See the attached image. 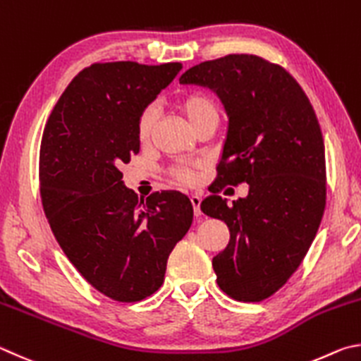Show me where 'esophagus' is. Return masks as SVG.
Here are the masks:
<instances>
[{
  "instance_id": "34e87169",
  "label": "esophagus",
  "mask_w": 361,
  "mask_h": 361,
  "mask_svg": "<svg viewBox=\"0 0 361 361\" xmlns=\"http://www.w3.org/2000/svg\"><path fill=\"white\" fill-rule=\"evenodd\" d=\"M190 201H192V206H193V212H195V216L200 217V216H201V209H200L201 198L198 197V195H192V197H190Z\"/></svg>"
}]
</instances>
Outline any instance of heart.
<instances>
[{"instance_id": "heart-1", "label": "heart", "mask_w": 361, "mask_h": 361, "mask_svg": "<svg viewBox=\"0 0 361 361\" xmlns=\"http://www.w3.org/2000/svg\"><path fill=\"white\" fill-rule=\"evenodd\" d=\"M177 104H179V109L182 111V114H184V117L187 118V122L190 126L198 123L201 118L207 116V114L217 112L216 103H214L207 94L200 93V92H192V93L184 94ZM155 120H157V111L154 107H145L137 118V126H136L139 142L144 144L149 141L152 130H154ZM171 176H173L177 182H180V184H193V182L198 179V171L197 168H190V166H176L171 169Z\"/></svg>"}]
</instances>
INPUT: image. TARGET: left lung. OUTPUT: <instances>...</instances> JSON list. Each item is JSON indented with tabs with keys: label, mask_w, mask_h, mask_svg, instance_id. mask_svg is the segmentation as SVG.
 <instances>
[{
	"label": "left lung",
	"mask_w": 361,
	"mask_h": 361,
	"mask_svg": "<svg viewBox=\"0 0 361 361\" xmlns=\"http://www.w3.org/2000/svg\"><path fill=\"white\" fill-rule=\"evenodd\" d=\"M209 87L228 116V133L206 216L224 220L230 243L212 258L217 283L230 298H269L292 277L317 235L326 200L325 145L317 116L298 82L257 55H226L180 75ZM250 184L228 205L225 185Z\"/></svg>",
	"instance_id": "1"
}]
</instances>
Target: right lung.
Segmentation results:
<instances>
[{"instance_id":"1","label":"right lung","mask_w":361,"mask_h":361,"mask_svg":"<svg viewBox=\"0 0 361 361\" xmlns=\"http://www.w3.org/2000/svg\"><path fill=\"white\" fill-rule=\"evenodd\" d=\"M180 69L93 63L66 87L42 133L41 200L56 243L92 287L120 302L161 287L171 250L193 220L185 195L142 201L120 171L139 152V116Z\"/></svg>"}]
</instances>
